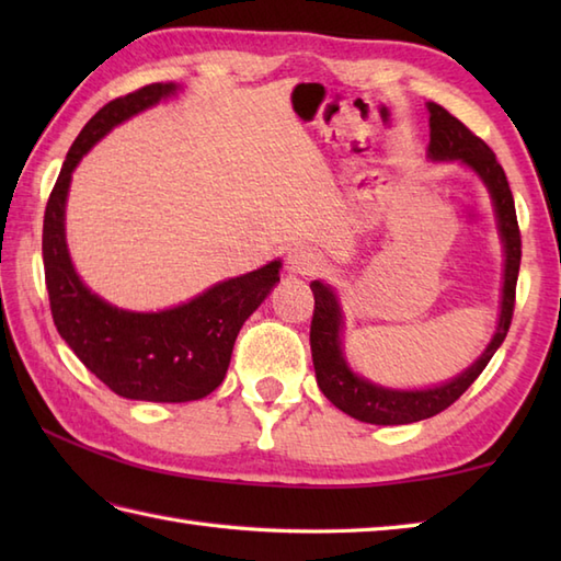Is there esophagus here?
Listing matches in <instances>:
<instances>
[{
  "label": "esophagus",
  "instance_id": "34e87169",
  "mask_svg": "<svg viewBox=\"0 0 561 561\" xmlns=\"http://www.w3.org/2000/svg\"><path fill=\"white\" fill-rule=\"evenodd\" d=\"M287 267L294 274H316L318 270H323V260L316 255L311 248H291L287 255Z\"/></svg>",
  "mask_w": 561,
  "mask_h": 561
}]
</instances>
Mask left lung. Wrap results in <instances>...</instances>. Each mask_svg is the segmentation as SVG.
<instances>
[{
    "instance_id": "8db88e82",
    "label": "left lung",
    "mask_w": 561,
    "mask_h": 561,
    "mask_svg": "<svg viewBox=\"0 0 561 561\" xmlns=\"http://www.w3.org/2000/svg\"><path fill=\"white\" fill-rule=\"evenodd\" d=\"M428 159L432 161H462L465 165L482 178L494 202V211L499 219V233H502L506 265H504V289H502V313H499V328L490 342V347L474 362L468 371H462L444 386L426 390H392L376 386L371 380L356 376L344 362L342 354V311L337 296L323 282H311V291L316 296L313 320H311V352L318 388L323 396L344 414L366 424H412L428 420L438 412L450 408L484 366L490 364L494 352L502 347L506 332L511 328L516 306V282L520 267V231L516 219L514 195L506 181V173L499 165L494 151L484 141L472 135L458 117H453L438 103H428Z\"/></svg>"
}]
</instances>
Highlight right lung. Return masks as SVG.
I'll return each mask as SVG.
<instances>
[{
	"label": "right lung",
	"instance_id": "add662e5",
	"mask_svg": "<svg viewBox=\"0 0 561 561\" xmlns=\"http://www.w3.org/2000/svg\"><path fill=\"white\" fill-rule=\"evenodd\" d=\"M175 89V83H149L105 103L71 145L43 219L45 287L55 328L79 362L127 400L190 402L217 390L238 330L279 282L282 262L274 260L243 277L214 284L169 311L133 313L105 304L79 279L65 238L71 171L115 125L151 108Z\"/></svg>",
	"mask_w": 561,
	"mask_h": 561
}]
</instances>
